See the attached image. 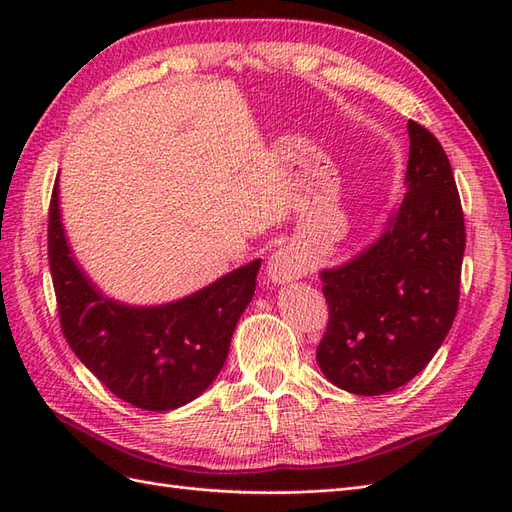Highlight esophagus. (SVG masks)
<instances>
[{
    "label": "esophagus",
    "mask_w": 512,
    "mask_h": 512,
    "mask_svg": "<svg viewBox=\"0 0 512 512\" xmlns=\"http://www.w3.org/2000/svg\"><path fill=\"white\" fill-rule=\"evenodd\" d=\"M307 273V262L292 247H280L275 250L267 262V275L273 284H288L299 280Z\"/></svg>",
    "instance_id": "34e87169"
}]
</instances>
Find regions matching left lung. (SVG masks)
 Returning <instances> with one entry per match:
<instances>
[{"instance_id":"obj_1","label":"left lung","mask_w":512,"mask_h":512,"mask_svg":"<svg viewBox=\"0 0 512 512\" xmlns=\"http://www.w3.org/2000/svg\"><path fill=\"white\" fill-rule=\"evenodd\" d=\"M408 192L374 245L320 273L329 303L316 359L335 386L384 395L438 352L459 307L466 224L438 138L408 121Z\"/></svg>"}]
</instances>
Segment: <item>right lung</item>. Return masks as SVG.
I'll use <instances>...</instances> for the list:
<instances>
[{
    "instance_id": "obj_1",
    "label": "right lung",
    "mask_w": 512,
    "mask_h": 512,
    "mask_svg": "<svg viewBox=\"0 0 512 512\" xmlns=\"http://www.w3.org/2000/svg\"><path fill=\"white\" fill-rule=\"evenodd\" d=\"M49 265L59 324L72 352L119 399L166 412L190 404L218 378L232 333L254 297L260 260L175 303L130 307L106 299L72 258L55 183Z\"/></svg>"
}]
</instances>
